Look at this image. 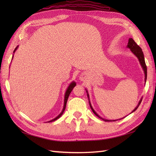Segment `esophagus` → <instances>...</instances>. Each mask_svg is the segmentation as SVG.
Listing matches in <instances>:
<instances>
[{"label": "esophagus", "instance_id": "obj_1", "mask_svg": "<svg viewBox=\"0 0 156 156\" xmlns=\"http://www.w3.org/2000/svg\"><path fill=\"white\" fill-rule=\"evenodd\" d=\"M80 80H82V81H83L84 80H85V75H84V74H82V75L80 76Z\"/></svg>", "mask_w": 156, "mask_h": 156}]
</instances>
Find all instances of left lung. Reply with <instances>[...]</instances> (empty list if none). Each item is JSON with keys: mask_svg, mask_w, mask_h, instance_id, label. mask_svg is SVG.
Here are the masks:
<instances>
[{"mask_svg": "<svg viewBox=\"0 0 156 156\" xmlns=\"http://www.w3.org/2000/svg\"><path fill=\"white\" fill-rule=\"evenodd\" d=\"M127 48H129V49H130L132 53H133V54L137 58L139 62H140V63L141 66L142 67V68H143V70H144V74H145V82H146V80H147V66H146V64H145V58H144V55L143 51H142L141 48L136 44V43L135 42V41H134L133 39H132V38H129V41H128V44H127ZM86 91H87V96H88V100H89V101H89V105H90V108H91V109H92V112H94V114L95 115H97L98 118L101 119L102 120H103V121H117V120H108V119H103V118H102V117H101V116H99V115L97 113V112H95V111L94 110L93 108H92V107L91 103H90V98H89V94H88V90H87V89H86ZM141 101H142V98L140 99V101H139L138 105H137V107L134 108V110H133V111H132V112H131V113H132V112H133L137 110L138 107H139V106H140V105L141 104Z\"/></svg>", "mask_w": 156, "mask_h": 156, "instance_id": "1", "label": "left lung"}]
</instances>
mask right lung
Segmentation results:
<instances>
[{
  "label": "right lung",
  "instance_id": "right-lung-1",
  "mask_svg": "<svg viewBox=\"0 0 156 156\" xmlns=\"http://www.w3.org/2000/svg\"><path fill=\"white\" fill-rule=\"evenodd\" d=\"M18 47H19V45H18V46H16V48L15 49V50H14V51H13V53H15V51L16 50V49H17ZM12 58H13V55H12ZM76 82H75L74 81L72 82L71 83L69 84V85L68 86V88H67V90H66V92H65L64 107H63V109H62V112H61L60 113H59V115H58L57 116V117H56L55 118L51 119V121H48V122H53V121H55V120H57V119H59V117H60L61 116L63 115V113H64V111H65V108H66V103H67L68 98V97H69V94H70V92H72V90H73V88H74L75 87V86H76Z\"/></svg>",
  "mask_w": 156,
  "mask_h": 156
}]
</instances>
